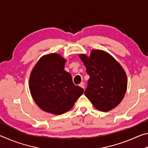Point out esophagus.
<instances>
[{
	"mask_svg": "<svg viewBox=\"0 0 148 148\" xmlns=\"http://www.w3.org/2000/svg\"><path fill=\"white\" fill-rule=\"evenodd\" d=\"M79 86L82 87V88H83V89H84V82H81V83L79 84Z\"/></svg>",
	"mask_w": 148,
	"mask_h": 148,
	"instance_id": "1",
	"label": "esophagus"
}]
</instances>
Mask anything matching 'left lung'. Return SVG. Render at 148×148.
<instances>
[{"label": "left lung", "mask_w": 148, "mask_h": 148, "mask_svg": "<svg viewBox=\"0 0 148 148\" xmlns=\"http://www.w3.org/2000/svg\"><path fill=\"white\" fill-rule=\"evenodd\" d=\"M89 79L84 94L102 112L116 107L123 99L127 87L126 73L113 57L101 50H92L87 57L80 55Z\"/></svg>", "instance_id": "obj_1"}]
</instances>
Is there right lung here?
<instances>
[{
    "mask_svg": "<svg viewBox=\"0 0 148 148\" xmlns=\"http://www.w3.org/2000/svg\"><path fill=\"white\" fill-rule=\"evenodd\" d=\"M66 61L57 53L44 56L35 65L29 79V88L36 104L44 111L60 115L73 107L84 89L75 86L64 70Z\"/></svg>",
    "mask_w": 148,
    "mask_h": 148,
    "instance_id": "obj_1",
    "label": "right lung"
}]
</instances>
